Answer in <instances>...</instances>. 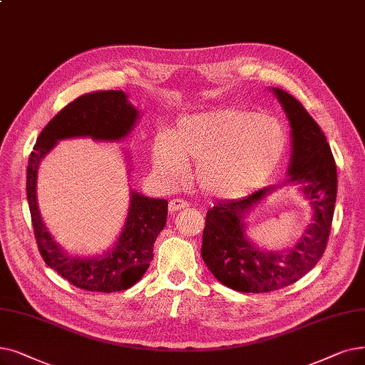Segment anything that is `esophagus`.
<instances>
[{
    "mask_svg": "<svg viewBox=\"0 0 365 365\" xmlns=\"http://www.w3.org/2000/svg\"><path fill=\"white\" fill-rule=\"evenodd\" d=\"M187 205H189V202L186 200H183V198H173L170 201V204H168V210L170 212H178L180 209H186Z\"/></svg>",
    "mask_w": 365,
    "mask_h": 365,
    "instance_id": "34e87169",
    "label": "esophagus"
}]
</instances>
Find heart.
<instances>
[{
	"label": "heart",
	"mask_w": 365,
	"mask_h": 365,
	"mask_svg": "<svg viewBox=\"0 0 365 365\" xmlns=\"http://www.w3.org/2000/svg\"><path fill=\"white\" fill-rule=\"evenodd\" d=\"M287 133L273 116L243 108L182 118L156 138L153 165L167 180H178L185 164L197 163L195 179L217 198H239L273 176L287 150Z\"/></svg>",
	"instance_id": "obj_1"
}]
</instances>
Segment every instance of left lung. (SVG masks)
<instances>
[{"mask_svg":"<svg viewBox=\"0 0 365 365\" xmlns=\"http://www.w3.org/2000/svg\"><path fill=\"white\" fill-rule=\"evenodd\" d=\"M273 92L292 128L289 182L303 185L301 189L312 201L313 217L289 252H268L246 239L242 219L273 187L213 205L205 215L201 257L220 283L239 292L276 291L309 273L324 255L334 215L337 168L327 137L292 95L277 88Z\"/></svg>","mask_w":365,"mask_h":365,"instance_id":"8db88e82","label":"left lung"}]
</instances>
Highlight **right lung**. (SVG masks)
Instances as JSON below:
<instances>
[{"mask_svg":"<svg viewBox=\"0 0 365 365\" xmlns=\"http://www.w3.org/2000/svg\"><path fill=\"white\" fill-rule=\"evenodd\" d=\"M138 118L122 91H95L67 104L40 133L26 167V198L40 255L51 268L74 287L91 292H118L131 288L153 259V245L167 224V200L131 192L125 228L116 246L97 258L71 257L62 252L47 232L37 207V170L58 140L91 137L120 140Z\"/></svg>","mask_w":365,"mask_h":365,"instance_id":"1","label":"right lung"}]
</instances>
